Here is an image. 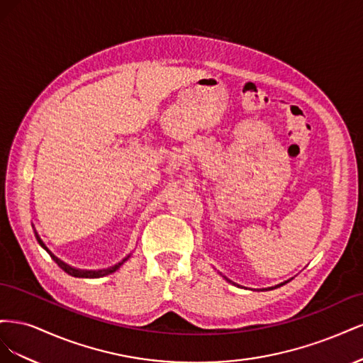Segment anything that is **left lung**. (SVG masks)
<instances>
[{
  "mask_svg": "<svg viewBox=\"0 0 363 363\" xmlns=\"http://www.w3.org/2000/svg\"><path fill=\"white\" fill-rule=\"evenodd\" d=\"M225 280H227V279H225ZM228 281H230V280H228ZM288 281H289V280H288ZM288 281H284V283H288ZM284 283H280V284H277V286H274V288H268V289H276V288H279V286H283ZM268 289H265V291H268Z\"/></svg>",
  "mask_w": 363,
  "mask_h": 363,
  "instance_id": "obj_1",
  "label": "left lung"
}]
</instances>
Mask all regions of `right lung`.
<instances>
[{"label":"right lung","instance_id":"1","mask_svg":"<svg viewBox=\"0 0 363 363\" xmlns=\"http://www.w3.org/2000/svg\"><path fill=\"white\" fill-rule=\"evenodd\" d=\"M35 236H36V239H38V242H39V245L45 250L48 255L51 256V259L57 263V265L67 272V274H69V276H72V277H80V279H98V277H104V276H108V274H112V272H115L121 265H123V263L130 257V255L125 257V259H123L121 260L119 263H116V265H113V267H111V268H106V269H79V268H74V267H71V265H68V263H65L63 260H60L57 256H54L52 252L48 250V247L43 244V240L40 239V236L38 235V232L35 230Z\"/></svg>","mask_w":363,"mask_h":363}]
</instances>
